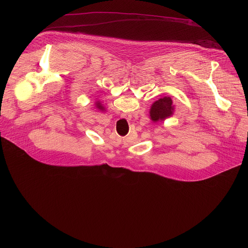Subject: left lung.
<instances>
[{"mask_svg":"<svg viewBox=\"0 0 248 248\" xmlns=\"http://www.w3.org/2000/svg\"><path fill=\"white\" fill-rule=\"evenodd\" d=\"M174 107L170 97H163L154 102L150 109V119L154 122H162L172 116Z\"/></svg>","mask_w":248,"mask_h":248,"instance_id":"left-lung-1","label":"left lung"}]
</instances>
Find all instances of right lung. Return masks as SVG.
I'll use <instances>...</instances> for the list:
<instances>
[{
  "instance_id": "right-lung-1",
  "label": "right lung",
  "mask_w": 248,
  "mask_h": 248,
  "mask_svg": "<svg viewBox=\"0 0 248 248\" xmlns=\"http://www.w3.org/2000/svg\"><path fill=\"white\" fill-rule=\"evenodd\" d=\"M96 108H97V109H99V110H100V111H102V112H103V111H105V108L103 107V106L101 105V103H100L99 101H98V102H96Z\"/></svg>"
}]
</instances>
